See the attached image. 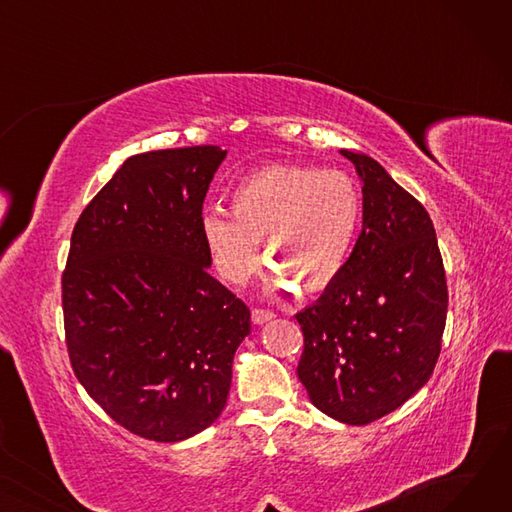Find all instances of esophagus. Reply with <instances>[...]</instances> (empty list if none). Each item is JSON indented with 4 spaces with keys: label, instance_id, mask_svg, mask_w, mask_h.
<instances>
[{
    "label": "esophagus",
    "instance_id": "obj_1",
    "mask_svg": "<svg viewBox=\"0 0 512 512\" xmlns=\"http://www.w3.org/2000/svg\"><path fill=\"white\" fill-rule=\"evenodd\" d=\"M274 317V311H270V309H261V307H255L253 311H251V319H253V324H265V321H270Z\"/></svg>",
    "mask_w": 512,
    "mask_h": 512
}]
</instances>
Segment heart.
Returning a JSON list of instances; mask_svg holds the SVG:
<instances>
[{"instance_id": "b5f03b06", "label": "heart", "mask_w": 512, "mask_h": 512, "mask_svg": "<svg viewBox=\"0 0 512 512\" xmlns=\"http://www.w3.org/2000/svg\"><path fill=\"white\" fill-rule=\"evenodd\" d=\"M230 212L209 211L201 236L226 282L245 284L265 255L272 282L303 292L330 286L351 259L363 220L361 188L342 170L270 166L242 178L230 193Z\"/></svg>"}]
</instances>
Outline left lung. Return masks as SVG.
Returning a JSON list of instances; mask_svg holds the SVG:
<instances>
[{
	"label": "left lung",
	"mask_w": 512,
	"mask_h": 512,
	"mask_svg": "<svg viewBox=\"0 0 512 512\" xmlns=\"http://www.w3.org/2000/svg\"><path fill=\"white\" fill-rule=\"evenodd\" d=\"M363 180V230L342 274L297 313V367L313 405L367 425L407 402L432 375L448 288L432 218L365 153L340 151Z\"/></svg>",
	"instance_id": "8db88e82"
}]
</instances>
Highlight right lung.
<instances>
[{
    "instance_id": "1",
    "label": "right lung",
    "mask_w": 512,
    "mask_h": 512,
    "mask_svg": "<svg viewBox=\"0 0 512 512\" xmlns=\"http://www.w3.org/2000/svg\"><path fill=\"white\" fill-rule=\"evenodd\" d=\"M226 151L128 157L72 230L62 274L76 380L130 434L191 438L220 417L251 311L207 267L203 201Z\"/></svg>"
}]
</instances>
